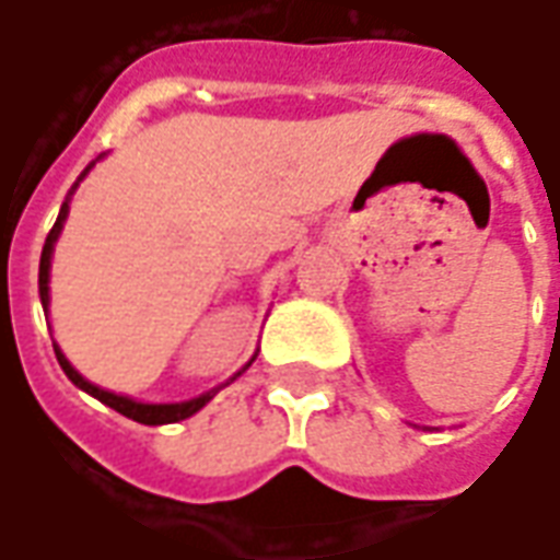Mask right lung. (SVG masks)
Instances as JSON below:
<instances>
[{"label":"right lung","mask_w":560,"mask_h":560,"mask_svg":"<svg viewBox=\"0 0 560 560\" xmlns=\"http://www.w3.org/2000/svg\"><path fill=\"white\" fill-rule=\"evenodd\" d=\"M85 177V174H82ZM79 177V180H82ZM75 189V186H72ZM67 211H70V199L60 205V214H57V223L48 232V238H45V248H42V260H39V296H42V306H48V272H51V250H55V242L60 230H63V220H67ZM55 355L60 361V368H63V374L70 376L72 383L79 386L82 392H89L94 395L97 401H104L106 408L119 410L121 417H128V420H135V423L143 425H165V423H180L186 417H192L196 410H201L211 398H214V392H205L199 398H189V401H177V405H143V401H135V398H128V395H116V392H106L101 386H94L89 383L85 376L79 374L75 368H72L67 355L60 352L55 346Z\"/></svg>","instance_id":"1"}]
</instances>
